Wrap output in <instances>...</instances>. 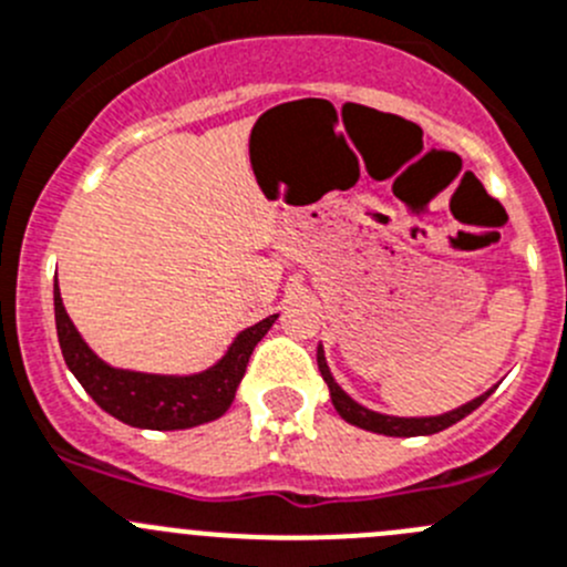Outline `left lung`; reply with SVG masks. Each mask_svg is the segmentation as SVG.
Masks as SVG:
<instances>
[{"instance_id":"left-lung-1","label":"left lung","mask_w":567,"mask_h":567,"mask_svg":"<svg viewBox=\"0 0 567 567\" xmlns=\"http://www.w3.org/2000/svg\"><path fill=\"white\" fill-rule=\"evenodd\" d=\"M318 371H321L323 382L329 384V395H332V404H334V410L340 412V417H343V421L354 423V426H360V430L379 432V435H390V437L435 435V432L449 430L452 423L463 421L468 412H474L476 406H480L482 401H485L487 395L493 393V390H487V393L480 395V399L468 401V404L460 406V410H452V412H446V415H437V417H393V415H379V412H371V410H365V406L357 404V401H351L349 395H346L343 390L338 388V382L332 379V373H329L327 360H323L321 349H318Z\"/></svg>"}]
</instances>
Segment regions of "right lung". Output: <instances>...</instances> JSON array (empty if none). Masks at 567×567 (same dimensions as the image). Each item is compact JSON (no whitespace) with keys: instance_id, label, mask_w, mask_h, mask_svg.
I'll return each mask as SVG.
<instances>
[{"instance_id":"right-lung-1","label":"right lung","mask_w":567,"mask_h":567,"mask_svg":"<svg viewBox=\"0 0 567 567\" xmlns=\"http://www.w3.org/2000/svg\"><path fill=\"white\" fill-rule=\"evenodd\" d=\"M54 321H58V340L65 365L104 412L137 430L166 432L190 430L199 423L216 421L229 410L251 351L271 329L277 316L262 318L260 323L240 332L227 357L210 371L196 373V377H152V373L118 371V368L104 365L71 323L60 299L58 279H54Z\"/></svg>"}]
</instances>
